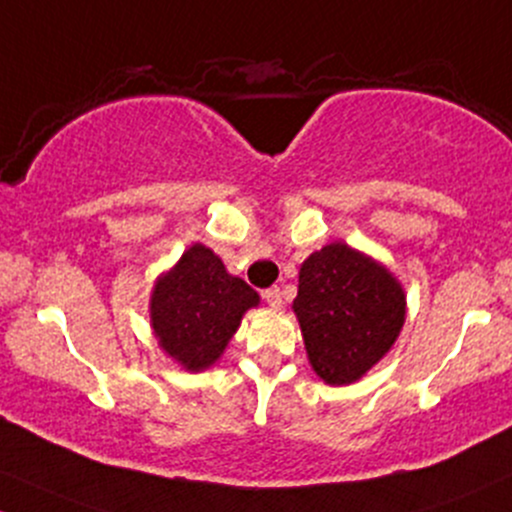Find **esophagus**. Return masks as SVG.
I'll return each instance as SVG.
<instances>
[{"instance_id":"1","label":"esophagus","mask_w":512,"mask_h":512,"mask_svg":"<svg viewBox=\"0 0 512 512\" xmlns=\"http://www.w3.org/2000/svg\"><path fill=\"white\" fill-rule=\"evenodd\" d=\"M262 296H265V301H267L272 308H282L284 296H282V289H279V286H272V289H267Z\"/></svg>"}]
</instances>
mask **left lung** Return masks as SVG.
<instances>
[{
	"instance_id": "1",
	"label": "left lung",
	"mask_w": 512,
	"mask_h": 512,
	"mask_svg": "<svg viewBox=\"0 0 512 512\" xmlns=\"http://www.w3.org/2000/svg\"><path fill=\"white\" fill-rule=\"evenodd\" d=\"M291 308L318 379L347 386L391 352L406 323V289L372 255L330 243L303 260Z\"/></svg>"
}]
</instances>
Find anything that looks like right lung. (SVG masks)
I'll return each instance as SVG.
<instances>
[{"instance_id":"obj_1","label":"right lung","mask_w":512,"mask_h":512,"mask_svg":"<svg viewBox=\"0 0 512 512\" xmlns=\"http://www.w3.org/2000/svg\"><path fill=\"white\" fill-rule=\"evenodd\" d=\"M257 306V291L230 274L211 247L194 243L155 279L150 328L160 350L184 372H206L226 352L245 313Z\"/></svg>"}]
</instances>
